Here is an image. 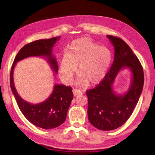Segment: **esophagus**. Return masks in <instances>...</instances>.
<instances>
[{
    "label": "esophagus",
    "mask_w": 155,
    "mask_h": 155,
    "mask_svg": "<svg viewBox=\"0 0 155 155\" xmlns=\"http://www.w3.org/2000/svg\"><path fill=\"white\" fill-rule=\"evenodd\" d=\"M72 92H73V94H74V96H77V95L80 94L81 93V91L80 90L75 89V88H74V89L72 90Z\"/></svg>",
    "instance_id": "esophagus-1"
}]
</instances>
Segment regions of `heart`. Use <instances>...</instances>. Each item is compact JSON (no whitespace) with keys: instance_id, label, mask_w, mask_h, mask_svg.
<instances>
[{"instance_id":"b5f03b06","label":"heart","mask_w":155,"mask_h":155,"mask_svg":"<svg viewBox=\"0 0 155 155\" xmlns=\"http://www.w3.org/2000/svg\"><path fill=\"white\" fill-rule=\"evenodd\" d=\"M112 61L110 51L99 46L89 38H81L71 42L68 54H64L59 64L61 77L65 83L72 81L77 72L81 75L77 84L86 86L99 83L106 76Z\"/></svg>"}]
</instances>
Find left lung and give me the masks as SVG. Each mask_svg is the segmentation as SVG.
Listing matches in <instances>:
<instances>
[{
	"mask_svg": "<svg viewBox=\"0 0 155 155\" xmlns=\"http://www.w3.org/2000/svg\"><path fill=\"white\" fill-rule=\"evenodd\" d=\"M114 49V61L109 71L93 89L86 91L88 118L91 124L102 130H111L124 124L135 108L144 84L143 69L129 46L121 38L107 35ZM128 68L132 73L130 88L118 95L112 88L117 74Z\"/></svg>",
	"mask_w": 155,
	"mask_h": 155,
	"instance_id": "obj_1",
	"label": "left lung"
}]
</instances>
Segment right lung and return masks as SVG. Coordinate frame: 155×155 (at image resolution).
I'll list each match as a JSON object with an SVG mask.
<instances>
[{
  "label": "right lung",
  "instance_id": "obj_1",
  "mask_svg": "<svg viewBox=\"0 0 155 155\" xmlns=\"http://www.w3.org/2000/svg\"><path fill=\"white\" fill-rule=\"evenodd\" d=\"M60 38L59 36L49 39H41L24 46L16 54L10 74L11 88L20 110L29 122L43 129H52L60 126L65 121L73 98L72 88L64 84H54L52 94L48 98L42 103L32 104L18 95L15 87L13 72L16 64L22 59L43 57L47 59L52 71L57 73L58 67L56 58L52 54V48Z\"/></svg>",
  "mask_w": 155,
  "mask_h": 155
}]
</instances>
